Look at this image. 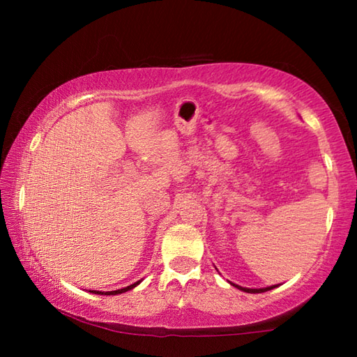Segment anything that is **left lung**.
I'll list each match as a JSON object with an SVG mask.
<instances>
[{"label":"left lung","mask_w":357,"mask_h":357,"mask_svg":"<svg viewBox=\"0 0 357 357\" xmlns=\"http://www.w3.org/2000/svg\"><path fill=\"white\" fill-rule=\"evenodd\" d=\"M231 283V282H229ZM233 287H236L238 289H243V291H245V293H264V291H269V289H273V288H275L277 285H273V287H266V288H244V287H239V285H236V283H231Z\"/></svg>","instance_id":"left-lung-1"}]
</instances>
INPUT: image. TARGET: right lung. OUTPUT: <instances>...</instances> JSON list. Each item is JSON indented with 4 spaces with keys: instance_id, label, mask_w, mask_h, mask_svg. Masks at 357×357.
Here are the masks:
<instances>
[{
    "instance_id": "1",
    "label": "right lung",
    "mask_w": 357,
    "mask_h": 357,
    "mask_svg": "<svg viewBox=\"0 0 357 357\" xmlns=\"http://www.w3.org/2000/svg\"><path fill=\"white\" fill-rule=\"evenodd\" d=\"M138 283H140V280L138 282H135V283H132V285H129V287H126V288H121V289H114V291H96V289H89V293H94V294H105V296H114V294H121V293H126V291H129V289H132V288H135Z\"/></svg>"
}]
</instances>
